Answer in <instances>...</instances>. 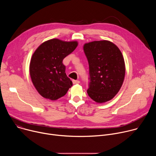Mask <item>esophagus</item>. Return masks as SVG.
<instances>
[{
  "mask_svg": "<svg viewBox=\"0 0 156 156\" xmlns=\"http://www.w3.org/2000/svg\"><path fill=\"white\" fill-rule=\"evenodd\" d=\"M73 81V84H79L80 82V81H78V80H73L72 81Z\"/></svg>",
  "mask_w": 156,
  "mask_h": 156,
  "instance_id": "esophagus-1",
  "label": "esophagus"
}]
</instances>
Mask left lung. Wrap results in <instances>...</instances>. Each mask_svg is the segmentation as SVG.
<instances>
[{
  "label": "left lung",
  "instance_id": "left-lung-1",
  "mask_svg": "<svg viewBox=\"0 0 156 156\" xmlns=\"http://www.w3.org/2000/svg\"><path fill=\"white\" fill-rule=\"evenodd\" d=\"M89 63L88 96L98 103L112 99L122 86L125 65L118 47L108 41H96L83 47Z\"/></svg>",
  "mask_w": 156,
  "mask_h": 156
}]
</instances>
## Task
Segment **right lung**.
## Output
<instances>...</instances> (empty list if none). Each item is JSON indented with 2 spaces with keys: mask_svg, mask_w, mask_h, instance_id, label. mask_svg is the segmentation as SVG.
Segmentation results:
<instances>
[{
  "mask_svg": "<svg viewBox=\"0 0 156 156\" xmlns=\"http://www.w3.org/2000/svg\"><path fill=\"white\" fill-rule=\"evenodd\" d=\"M76 41L52 39L43 42L31 59L30 73L37 92L52 101L65 96L73 85L62 61L77 47Z\"/></svg>",
  "mask_w": 156,
  "mask_h": 156,
  "instance_id": "1",
  "label": "right lung"
}]
</instances>
